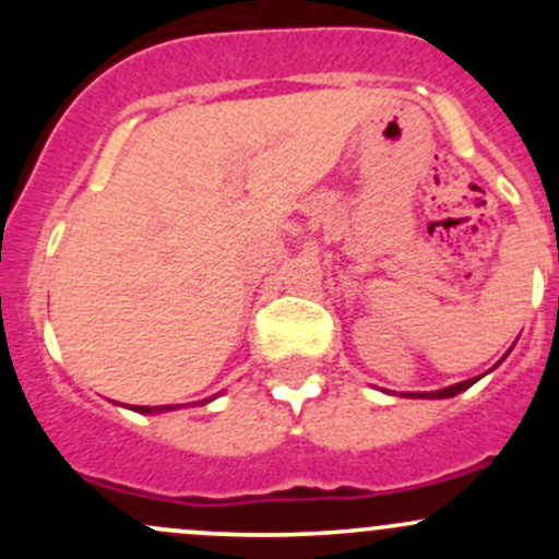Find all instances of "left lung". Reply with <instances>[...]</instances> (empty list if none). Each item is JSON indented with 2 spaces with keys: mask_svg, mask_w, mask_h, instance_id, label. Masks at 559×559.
<instances>
[{
  "mask_svg": "<svg viewBox=\"0 0 559 559\" xmlns=\"http://www.w3.org/2000/svg\"><path fill=\"white\" fill-rule=\"evenodd\" d=\"M476 381L478 379H467V381H460V384H454V386L438 389V392H408V397H454V394L465 392V389L476 384Z\"/></svg>",
  "mask_w": 559,
  "mask_h": 559,
  "instance_id": "left-lung-1",
  "label": "left lung"
}]
</instances>
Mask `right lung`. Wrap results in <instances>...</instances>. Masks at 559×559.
<instances>
[{
	"mask_svg": "<svg viewBox=\"0 0 559 559\" xmlns=\"http://www.w3.org/2000/svg\"><path fill=\"white\" fill-rule=\"evenodd\" d=\"M202 403H207V400H202ZM170 408L173 405H154V408H148V405H134L132 411H138V414H162V411H170Z\"/></svg>",
	"mask_w": 559,
	"mask_h": 559,
	"instance_id": "add662e5",
	"label": "right lung"
}]
</instances>
